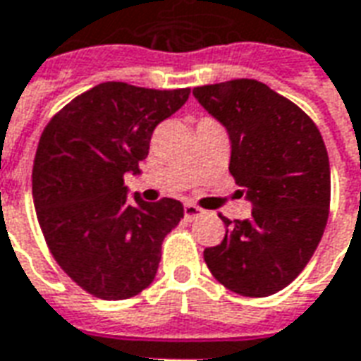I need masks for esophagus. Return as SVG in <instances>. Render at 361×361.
<instances>
[{"label": "esophagus", "mask_w": 361, "mask_h": 361, "mask_svg": "<svg viewBox=\"0 0 361 361\" xmlns=\"http://www.w3.org/2000/svg\"><path fill=\"white\" fill-rule=\"evenodd\" d=\"M183 215L188 221H193V219H199V216L203 215V211L195 205H185L183 207Z\"/></svg>", "instance_id": "34e87169"}]
</instances>
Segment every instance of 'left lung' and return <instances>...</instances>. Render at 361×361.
Listing matches in <instances>:
<instances>
[{
	"label": "left lung",
	"instance_id": "1",
	"mask_svg": "<svg viewBox=\"0 0 361 361\" xmlns=\"http://www.w3.org/2000/svg\"><path fill=\"white\" fill-rule=\"evenodd\" d=\"M201 107L228 133L231 164L252 216L228 221L205 248L211 274L244 297H268L299 276L317 250L330 207V164L317 125L256 80L193 87Z\"/></svg>",
	"mask_w": 361,
	"mask_h": 361
}]
</instances>
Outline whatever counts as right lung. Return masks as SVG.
<instances>
[{"instance_id":"right-lung-1","label":"right lung","mask_w":361,"mask_h":361,"mask_svg":"<svg viewBox=\"0 0 361 361\" xmlns=\"http://www.w3.org/2000/svg\"><path fill=\"white\" fill-rule=\"evenodd\" d=\"M185 90L105 82L78 95L42 130L32 201L58 266L107 301L138 295L154 279L162 240L183 219L180 201H128L150 137L188 102Z\"/></svg>"}]
</instances>
